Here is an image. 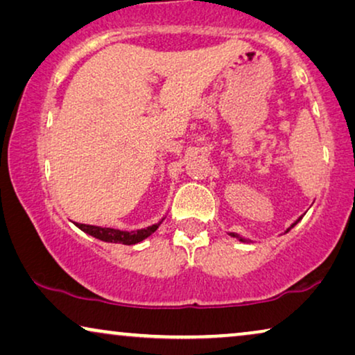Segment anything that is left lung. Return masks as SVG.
Wrapping results in <instances>:
<instances>
[{"instance_id":"obj_1","label":"left lung","mask_w":355,"mask_h":355,"mask_svg":"<svg viewBox=\"0 0 355 355\" xmlns=\"http://www.w3.org/2000/svg\"><path fill=\"white\" fill-rule=\"evenodd\" d=\"M300 220H302V216H299V218H297V220H295V221L293 223V225H291V227H294L295 225H297V223H299ZM291 227H288V230H286V232H289V231H291ZM230 236H232V237H236V239H239L241 242H249V241H245V239H244V237H241L239 234H236V232H230Z\"/></svg>"}]
</instances>
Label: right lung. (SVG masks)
Returning <instances> with one entry per match:
<instances>
[{"label":"right lung","mask_w":355,"mask_h":355,"mask_svg":"<svg viewBox=\"0 0 355 355\" xmlns=\"http://www.w3.org/2000/svg\"><path fill=\"white\" fill-rule=\"evenodd\" d=\"M164 216L158 223H155L152 226L142 227V230L135 231H121L114 230V227H101V226H92V225H82V223H76V226L80 231L87 232L89 236H94L96 239L103 242H113V244H124V245H134L137 242H142L147 239L148 236H152L155 231L158 230V226L162 225Z\"/></svg>","instance_id":"obj_1"}]
</instances>
